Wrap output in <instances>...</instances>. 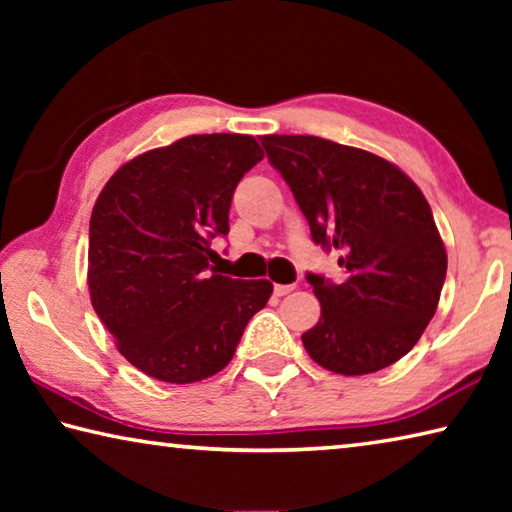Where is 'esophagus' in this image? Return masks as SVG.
<instances>
[{"mask_svg": "<svg viewBox=\"0 0 512 512\" xmlns=\"http://www.w3.org/2000/svg\"><path fill=\"white\" fill-rule=\"evenodd\" d=\"M293 289H296V284H275L273 293L277 298H282V296H287V293H291Z\"/></svg>", "mask_w": 512, "mask_h": 512, "instance_id": "obj_1", "label": "esophagus"}]
</instances>
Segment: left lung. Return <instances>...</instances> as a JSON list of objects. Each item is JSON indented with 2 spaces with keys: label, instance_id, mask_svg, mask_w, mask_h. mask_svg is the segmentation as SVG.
Listing matches in <instances>:
<instances>
[{
  "label": "left lung",
  "instance_id": "8db88e82",
  "mask_svg": "<svg viewBox=\"0 0 512 512\" xmlns=\"http://www.w3.org/2000/svg\"><path fill=\"white\" fill-rule=\"evenodd\" d=\"M309 223L339 253V282L307 273L320 302L302 345L318 366L368 375L400 361L436 314L447 253L431 207L409 176L375 153L314 135H264Z\"/></svg>",
  "mask_w": 512,
  "mask_h": 512
}]
</instances>
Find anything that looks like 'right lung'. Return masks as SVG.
Returning a JSON list of instances; mask_svg holds the SVG:
<instances>
[{"instance_id": "add662e5", "label": "right lung", "mask_w": 512, "mask_h": 512, "mask_svg": "<svg viewBox=\"0 0 512 512\" xmlns=\"http://www.w3.org/2000/svg\"><path fill=\"white\" fill-rule=\"evenodd\" d=\"M264 158L250 135H189L126 162L94 203L88 284L117 350L146 375L192 384L235 357L273 293L210 266L232 194Z\"/></svg>"}]
</instances>
